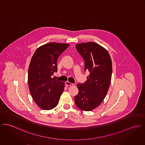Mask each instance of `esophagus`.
I'll return each mask as SVG.
<instances>
[{
    "label": "esophagus",
    "mask_w": 145,
    "mask_h": 145,
    "mask_svg": "<svg viewBox=\"0 0 145 145\" xmlns=\"http://www.w3.org/2000/svg\"><path fill=\"white\" fill-rule=\"evenodd\" d=\"M65 86H73V83H70V82H68V81L66 82L65 83Z\"/></svg>",
    "instance_id": "1"
}]
</instances>
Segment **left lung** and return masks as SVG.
Returning <instances> with one entry per match:
<instances>
[{
    "mask_svg": "<svg viewBox=\"0 0 145 145\" xmlns=\"http://www.w3.org/2000/svg\"><path fill=\"white\" fill-rule=\"evenodd\" d=\"M84 61V71H88L84 83L77 84L78 94L74 97L78 108L89 111L96 108L103 101L111 83L112 66L108 51L95 42L76 46Z\"/></svg>",
    "mask_w": 145,
    "mask_h": 145,
    "instance_id": "1",
    "label": "left lung"
}]
</instances>
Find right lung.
Masks as SVG:
<instances>
[{"label": "right lung", "mask_w": 145, "mask_h": 145, "mask_svg": "<svg viewBox=\"0 0 145 145\" xmlns=\"http://www.w3.org/2000/svg\"><path fill=\"white\" fill-rule=\"evenodd\" d=\"M69 46L65 43H49L39 47L31 59L28 74L30 93L37 105L42 109L56 107L64 91L65 83L52 78L57 72V60Z\"/></svg>", "instance_id": "1"}]
</instances>
